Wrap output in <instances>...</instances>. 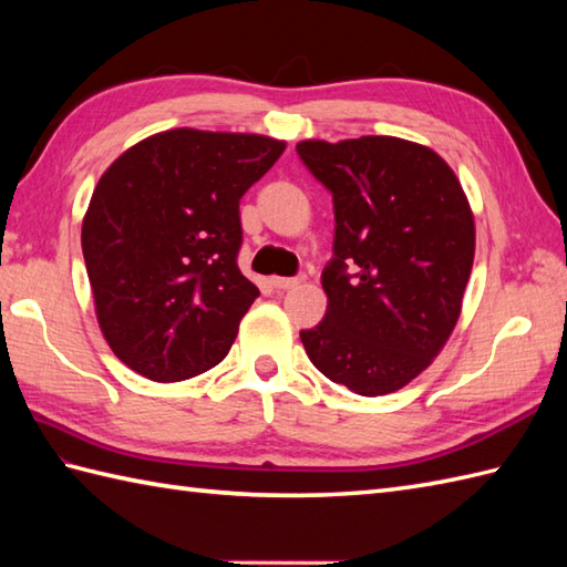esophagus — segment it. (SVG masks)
Segmentation results:
<instances>
[{"mask_svg":"<svg viewBox=\"0 0 567 567\" xmlns=\"http://www.w3.org/2000/svg\"><path fill=\"white\" fill-rule=\"evenodd\" d=\"M299 282H302V277H270L275 290H295Z\"/></svg>","mask_w":567,"mask_h":567,"instance_id":"obj_1","label":"esophagus"}]
</instances>
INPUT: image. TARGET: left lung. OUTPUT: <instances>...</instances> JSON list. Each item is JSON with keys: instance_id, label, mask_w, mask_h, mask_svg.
I'll return each mask as SVG.
<instances>
[{"instance_id": "obj_1", "label": "left lung", "mask_w": 567, "mask_h": 567, "mask_svg": "<svg viewBox=\"0 0 567 567\" xmlns=\"http://www.w3.org/2000/svg\"><path fill=\"white\" fill-rule=\"evenodd\" d=\"M297 153L336 216L327 317L299 339L319 372L355 394L402 390L461 317L475 258L470 202L451 165L414 141H299Z\"/></svg>"}]
</instances>
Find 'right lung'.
Wrapping results in <instances>:
<instances>
[{"instance_id":"1","label":"right lung","mask_w":567,"mask_h":567,"mask_svg":"<svg viewBox=\"0 0 567 567\" xmlns=\"http://www.w3.org/2000/svg\"><path fill=\"white\" fill-rule=\"evenodd\" d=\"M285 141L173 128L106 167L82 219L100 329L138 375L179 382L219 365L260 295L238 270L246 189Z\"/></svg>"}]
</instances>
